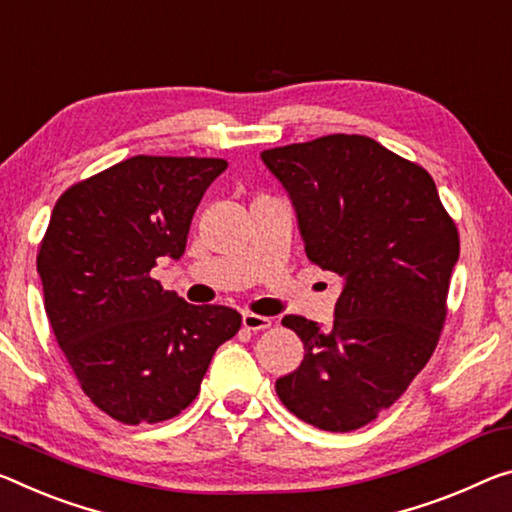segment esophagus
I'll list each match as a JSON object with an SVG mask.
<instances>
[{
  "instance_id": "1",
  "label": "esophagus",
  "mask_w": 512,
  "mask_h": 512,
  "mask_svg": "<svg viewBox=\"0 0 512 512\" xmlns=\"http://www.w3.org/2000/svg\"><path fill=\"white\" fill-rule=\"evenodd\" d=\"M243 328L246 330H253V332H259V330H266L271 328V319L269 316H259V314H253V312H246L243 314Z\"/></svg>"
}]
</instances>
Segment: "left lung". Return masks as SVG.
I'll return each instance as SVG.
<instances>
[{"instance_id":"left-lung-1","label":"left lung","mask_w":512,"mask_h":512,"mask_svg":"<svg viewBox=\"0 0 512 512\" xmlns=\"http://www.w3.org/2000/svg\"><path fill=\"white\" fill-rule=\"evenodd\" d=\"M294 202L305 253L344 289L332 328L289 314L305 358L275 392L321 431L367 426L431 360L460 237L433 177L360 134L262 152Z\"/></svg>"}]
</instances>
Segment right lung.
Masks as SVG:
<instances>
[{
    "label": "right lung",
    "mask_w": 512,
    "mask_h": 512,
    "mask_svg": "<svg viewBox=\"0 0 512 512\" xmlns=\"http://www.w3.org/2000/svg\"><path fill=\"white\" fill-rule=\"evenodd\" d=\"M225 159L136 154L56 200L38 248L45 312L84 394L127 426L173 419L216 348L241 328L225 305H191L150 271L180 259Z\"/></svg>",
    "instance_id": "add662e5"
}]
</instances>
